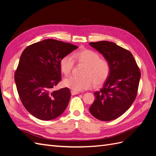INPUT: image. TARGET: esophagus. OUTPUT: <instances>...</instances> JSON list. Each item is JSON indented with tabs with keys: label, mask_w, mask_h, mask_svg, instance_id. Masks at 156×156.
Segmentation results:
<instances>
[{
	"label": "esophagus",
	"mask_w": 156,
	"mask_h": 156,
	"mask_svg": "<svg viewBox=\"0 0 156 156\" xmlns=\"http://www.w3.org/2000/svg\"><path fill=\"white\" fill-rule=\"evenodd\" d=\"M79 92L77 91H74V90H71V94L74 95H76V94H78Z\"/></svg>",
	"instance_id": "34e87169"
}]
</instances>
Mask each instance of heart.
Listing matches in <instances>:
<instances>
[{"instance_id": "heart-1", "label": "heart", "mask_w": 156, "mask_h": 156, "mask_svg": "<svg viewBox=\"0 0 156 156\" xmlns=\"http://www.w3.org/2000/svg\"><path fill=\"white\" fill-rule=\"evenodd\" d=\"M74 61L83 64V76H70L63 80V85L74 91L89 89L93 85L99 86L105 82L111 72V65L105 58H102L97 52L90 49H82L70 55H65L60 61L62 73L69 75L73 70Z\"/></svg>"}]
</instances>
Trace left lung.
Wrapping results in <instances>:
<instances>
[{
    "mask_svg": "<svg viewBox=\"0 0 156 156\" xmlns=\"http://www.w3.org/2000/svg\"><path fill=\"white\" fill-rule=\"evenodd\" d=\"M111 65L109 77L102 88L94 92L95 99L90 112L100 121L119 117L130 108L136 98L140 70L129 51L113 42H91Z\"/></svg>",
    "mask_w": 156,
    "mask_h": 156,
    "instance_id": "8db88e82",
    "label": "left lung"
}]
</instances>
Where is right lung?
<instances>
[{
    "label": "right lung",
    "instance_id": "1",
    "mask_svg": "<svg viewBox=\"0 0 156 156\" xmlns=\"http://www.w3.org/2000/svg\"><path fill=\"white\" fill-rule=\"evenodd\" d=\"M77 48L48 39L31 44L22 52L14 80L23 105L35 117L49 121L66 109L71 97L70 90L54 91L53 87L61 80V58Z\"/></svg>",
    "mask_w": 156,
    "mask_h": 156
}]
</instances>
